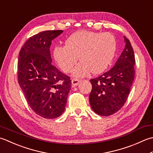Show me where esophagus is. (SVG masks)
<instances>
[{
    "mask_svg": "<svg viewBox=\"0 0 153 153\" xmlns=\"http://www.w3.org/2000/svg\"><path fill=\"white\" fill-rule=\"evenodd\" d=\"M71 82H72V85L73 86H76L77 85H79V84L80 82V80L74 78V79H72V81H71Z\"/></svg>",
    "mask_w": 153,
    "mask_h": 153,
    "instance_id": "34e87169",
    "label": "esophagus"
}]
</instances>
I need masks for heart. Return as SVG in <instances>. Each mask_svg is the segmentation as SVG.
<instances>
[{"label": "heart", "instance_id": "b5f03b06", "mask_svg": "<svg viewBox=\"0 0 153 153\" xmlns=\"http://www.w3.org/2000/svg\"><path fill=\"white\" fill-rule=\"evenodd\" d=\"M116 50V39L111 33L80 31L68 37L65 45L56 47L53 53L65 73L73 70L79 57L81 62L73 74L82 77L90 72L94 74L104 72L113 60Z\"/></svg>", "mask_w": 153, "mask_h": 153}]
</instances>
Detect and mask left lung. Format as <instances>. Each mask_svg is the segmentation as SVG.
<instances>
[{"mask_svg":"<svg viewBox=\"0 0 153 153\" xmlns=\"http://www.w3.org/2000/svg\"><path fill=\"white\" fill-rule=\"evenodd\" d=\"M126 45L110 71L91 79L89 100L92 109L102 116H109L123 107L135 76V55L131 43L124 37Z\"/></svg>","mask_w":153,"mask_h":153,"instance_id":"1","label":"left lung"}]
</instances>
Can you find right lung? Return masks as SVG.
<instances>
[{
  "label": "right lung",
  "mask_w": 153,
  "mask_h": 153,
  "mask_svg": "<svg viewBox=\"0 0 153 153\" xmlns=\"http://www.w3.org/2000/svg\"><path fill=\"white\" fill-rule=\"evenodd\" d=\"M63 32L48 30L30 37L18 55V83L30 108L46 119L63 113L71 90L70 77L51 63V42Z\"/></svg>",
  "instance_id": "right-lung-1"
}]
</instances>
